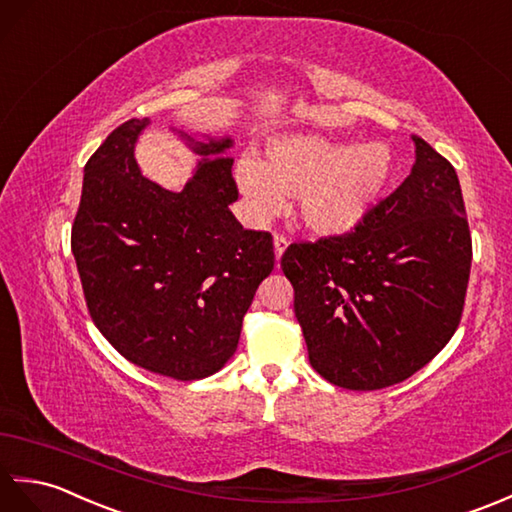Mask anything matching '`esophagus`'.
<instances>
[{"instance_id":"34e87169","label":"esophagus","mask_w":512,"mask_h":512,"mask_svg":"<svg viewBox=\"0 0 512 512\" xmlns=\"http://www.w3.org/2000/svg\"><path fill=\"white\" fill-rule=\"evenodd\" d=\"M289 247V241L282 234H276L274 236V254H276V263L282 258V254H285V249Z\"/></svg>"}]
</instances>
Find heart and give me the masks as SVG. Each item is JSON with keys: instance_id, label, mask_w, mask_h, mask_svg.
Returning <instances> with one entry per match:
<instances>
[{"instance_id": "obj_1", "label": "heart", "mask_w": 512, "mask_h": 512, "mask_svg": "<svg viewBox=\"0 0 512 512\" xmlns=\"http://www.w3.org/2000/svg\"><path fill=\"white\" fill-rule=\"evenodd\" d=\"M394 157L383 142H344L320 133H285L267 142L265 162L243 157L234 181L254 219L276 217L298 199V221L320 238H339L370 217L392 179Z\"/></svg>"}]
</instances>
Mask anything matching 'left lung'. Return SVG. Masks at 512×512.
I'll return each instance as SVG.
<instances>
[{
  "label": "left lung",
  "mask_w": 512,
  "mask_h": 512,
  "mask_svg": "<svg viewBox=\"0 0 512 512\" xmlns=\"http://www.w3.org/2000/svg\"><path fill=\"white\" fill-rule=\"evenodd\" d=\"M412 142V173L355 232L293 243L280 260L313 370L346 390L412 377L460 324L473 256L460 181Z\"/></svg>",
  "instance_id": "1"
}]
</instances>
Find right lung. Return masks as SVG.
Here are the masks:
<instances>
[{"label":"right lung","instance_id":"add662e5","mask_svg":"<svg viewBox=\"0 0 512 512\" xmlns=\"http://www.w3.org/2000/svg\"><path fill=\"white\" fill-rule=\"evenodd\" d=\"M149 118L120 124L85 164L72 254L98 331L135 366L177 381L230 359L243 317L274 269L271 234L243 230L230 135H179L199 160L179 192L146 179L135 144Z\"/></svg>","mask_w":512,"mask_h":512}]
</instances>
